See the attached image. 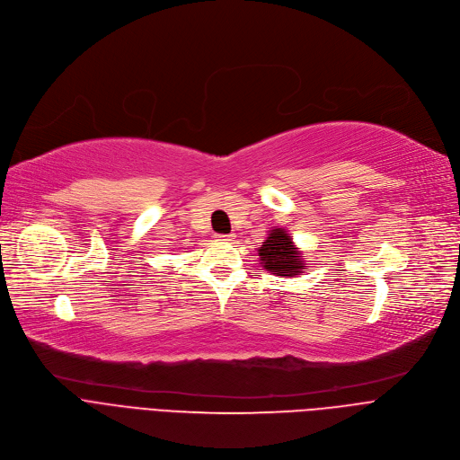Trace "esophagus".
Wrapping results in <instances>:
<instances>
[{"label":"esophagus","instance_id":"34e87169","mask_svg":"<svg viewBox=\"0 0 460 460\" xmlns=\"http://www.w3.org/2000/svg\"><path fill=\"white\" fill-rule=\"evenodd\" d=\"M217 240H233V234H216Z\"/></svg>","mask_w":460,"mask_h":460}]
</instances>
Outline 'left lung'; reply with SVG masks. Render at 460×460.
<instances>
[{
  "mask_svg": "<svg viewBox=\"0 0 460 460\" xmlns=\"http://www.w3.org/2000/svg\"><path fill=\"white\" fill-rule=\"evenodd\" d=\"M257 252L261 267L274 272L276 276L293 278L305 270V261L302 259V253L295 246L293 238L281 227L272 229Z\"/></svg>",
  "mask_w": 460,
  "mask_h": 460,
  "instance_id": "left-lung-1",
  "label": "left lung"
}]
</instances>
